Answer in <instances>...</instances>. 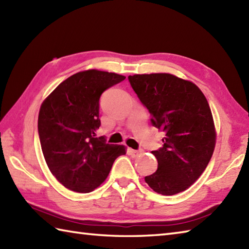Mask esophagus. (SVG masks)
Returning a JSON list of instances; mask_svg holds the SVG:
<instances>
[{
    "label": "esophagus",
    "instance_id": "1",
    "mask_svg": "<svg viewBox=\"0 0 249 249\" xmlns=\"http://www.w3.org/2000/svg\"><path fill=\"white\" fill-rule=\"evenodd\" d=\"M129 153H130L131 156L137 157V156L141 155L142 153H143V151H142V150H133V149H130V150H129Z\"/></svg>",
    "mask_w": 249,
    "mask_h": 249
}]
</instances>
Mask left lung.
<instances>
[{
  "label": "left lung",
  "mask_w": 249,
  "mask_h": 249,
  "mask_svg": "<svg viewBox=\"0 0 249 249\" xmlns=\"http://www.w3.org/2000/svg\"><path fill=\"white\" fill-rule=\"evenodd\" d=\"M128 81L149 110L152 125L165 133L162 146L152 151L157 170L145 182L157 194L181 193L213 155L216 133L208 100L196 84L170 73L128 76Z\"/></svg>",
  "instance_id": "obj_1"
}]
</instances>
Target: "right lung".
I'll return each mask as SVG.
<instances>
[{
  "mask_svg": "<svg viewBox=\"0 0 249 249\" xmlns=\"http://www.w3.org/2000/svg\"><path fill=\"white\" fill-rule=\"evenodd\" d=\"M124 79L96 70L77 72L60 83L41 105V150L51 173L66 188L92 192L107 178L116 158L125 154L123 145L106 143L104 136L95 134L100 126V96Z\"/></svg>",
  "mask_w": 249,
  "mask_h": 249,
  "instance_id": "1",
  "label": "right lung"
}]
</instances>
